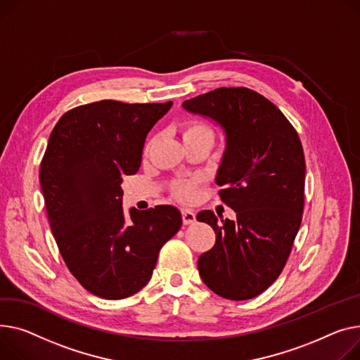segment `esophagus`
<instances>
[{"mask_svg": "<svg viewBox=\"0 0 360 360\" xmlns=\"http://www.w3.org/2000/svg\"><path fill=\"white\" fill-rule=\"evenodd\" d=\"M182 221H184V224H193L195 221V212L184 208L182 210Z\"/></svg>", "mask_w": 360, "mask_h": 360, "instance_id": "obj_1", "label": "esophagus"}]
</instances>
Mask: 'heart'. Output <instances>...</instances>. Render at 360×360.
<instances>
[{
	"mask_svg": "<svg viewBox=\"0 0 360 360\" xmlns=\"http://www.w3.org/2000/svg\"><path fill=\"white\" fill-rule=\"evenodd\" d=\"M181 136H182L184 141L195 140V139H207L212 143L214 131L208 124L198 122V120H193V122H188L181 127ZM194 193H195V182H193V181L178 182L174 186V194L179 200L193 198Z\"/></svg>",
	"mask_w": 360,
	"mask_h": 360,
	"instance_id": "heart-1",
	"label": "heart"
}]
</instances>
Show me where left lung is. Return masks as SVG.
Instances as JSON below:
<instances>
[{
    "mask_svg": "<svg viewBox=\"0 0 360 360\" xmlns=\"http://www.w3.org/2000/svg\"><path fill=\"white\" fill-rule=\"evenodd\" d=\"M182 107L220 124L226 150L215 175L221 201L236 220L210 210L197 220L215 231V245L198 257L204 283L217 295L243 301L281 275L300 230L305 160L298 133L281 110L249 88H217Z\"/></svg>",
    "mask_w": 360,
    "mask_h": 360,
    "instance_id": "obj_1",
    "label": "left lung"
}]
</instances>
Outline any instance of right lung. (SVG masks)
Masks as SVG:
<instances>
[{"instance_id":"1","label":"right lung","mask_w":360,"mask_h":360,"mask_svg":"<svg viewBox=\"0 0 360 360\" xmlns=\"http://www.w3.org/2000/svg\"><path fill=\"white\" fill-rule=\"evenodd\" d=\"M172 101L103 100L65 112L40 165L47 219L68 269L105 300L139 292L152 278L160 248L181 229L172 205L124 215L123 176L134 175L145 140Z\"/></svg>"}]
</instances>
